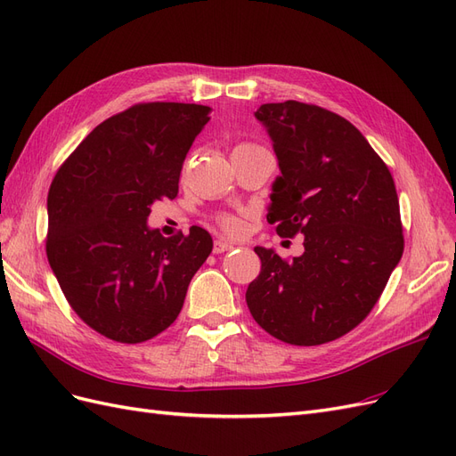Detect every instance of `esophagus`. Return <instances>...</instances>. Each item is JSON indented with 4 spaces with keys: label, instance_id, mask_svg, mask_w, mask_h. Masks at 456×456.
I'll use <instances>...</instances> for the list:
<instances>
[{
    "label": "esophagus",
    "instance_id": "esophagus-1",
    "mask_svg": "<svg viewBox=\"0 0 456 456\" xmlns=\"http://www.w3.org/2000/svg\"><path fill=\"white\" fill-rule=\"evenodd\" d=\"M230 249H233V245H232V243H228V241H224V240H215L213 253L220 255V253H226V251H230Z\"/></svg>",
    "mask_w": 456,
    "mask_h": 456
}]
</instances>
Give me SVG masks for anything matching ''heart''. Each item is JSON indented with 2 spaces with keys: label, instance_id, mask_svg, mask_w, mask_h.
<instances>
[{
  "label": "heart",
  "instance_id": "heart-1",
  "mask_svg": "<svg viewBox=\"0 0 456 456\" xmlns=\"http://www.w3.org/2000/svg\"><path fill=\"white\" fill-rule=\"evenodd\" d=\"M247 144H251V142H243L240 146H247ZM215 223L220 230H224L226 233H232V236H236V233H240L243 230V220L232 213H218L215 216Z\"/></svg>",
  "mask_w": 456,
  "mask_h": 456
}]
</instances>
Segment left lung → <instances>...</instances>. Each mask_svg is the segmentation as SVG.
<instances>
[{
	"mask_svg": "<svg viewBox=\"0 0 456 456\" xmlns=\"http://www.w3.org/2000/svg\"><path fill=\"white\" fill-rule=\"evenodd\" d=\"M281 176L268 223L281 238L305 233L291 260L255 247L262 266L245 293L255 322L295 346L344 337L377 305L403 255L392 173L348 119L297 102L262 104Z\"/></svg>",
	"mask_w": 456,
	"mask_h": 456,
	"instance_id": "8db88e82",
	"label": "left lung"
}]
</instances>
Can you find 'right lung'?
Wrapping results in <instances>:
<instances>
[{
	"label": "right lung",
	"mask_w": 456,
	"mask_h": 456,
	"mask_svg": "<svg viewBox=\"0 0 456 456\" xmlns=\"http://www.w3.org/2000/svg\"><path fill=\"white\" fill-rule=\"evenodd\" d=\"M209 114L201 104H134L96 126L53 178L49 265L81 322L110 340L139 344L167 329L213 249L200 226L171 238L146 226L151 203L176 198Z\"/></svg>",
	"instance_id": "add662e5"
}]
</instances>
